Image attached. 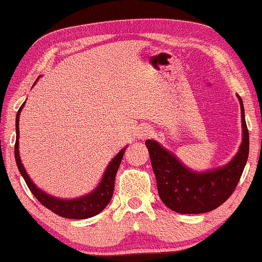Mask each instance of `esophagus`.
I'll return each instance as SVG.
<instances>
[{
	"label": "esophagus",
	"mask_w": 262,
	"mask_h": 262,
	"mask_svg": "<svg viewBox=\"0 0 262 262\" xmlns=\"http://www.w3.org/2000/svg\"><path fill=\"white\" fill-rule=\"evenodd\" d=\"M150 135H151V130L148 126H143V127L139 128V131H138V137L139 138H142V139L148 138Z\"/></svg>",
	"instance_id": "1"
}]
</instances>
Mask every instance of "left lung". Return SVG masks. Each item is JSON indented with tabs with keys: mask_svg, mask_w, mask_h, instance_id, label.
<instances>
[{
	"mask_svg": "<svg viewBox=\"0 0 262 262\" xmlns=\"http://www.w3.org/2000/svg\"><path fill=\"white\" fill-rule=\"evenodd\" d=\"M238 100L242 112V144L235 158L223 167L206 172L191 171L158 142L145 141L159 196L169 209L182 214L207 213L222 206L235 191L249 154V132L242 98L238 96Z\"/></svg>",
	"mask_w": 262,
	"mask_h": 262,
	"instance_id": "8db88e82",
	"label": "left lung"
}]
</instances>
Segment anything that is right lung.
<instances>
[{
  "instance_id": "add662e5",
  "label": "right lung",
  "mask_w": 262,
  "mask_h": 262,
  "mask_svg": "<svg viewBox=\"0 0 262 262\" xmlns=\"http://www.w3.org/2000/svg\"><path fill=\"white\" fill-rule=\"evenodd\" d=\"M24 104L19 108L18 113H16V120H15V130H16V139H15V147H14V155H15V161L16 166L20 174L23 176L24 181L29 186L30 191L33 193V196L42 203L44 207L52 210L53 213L57 214V215L62 216V218H69V219H86L91 218V216L97 215L98 213H101L104 209L108 203H110L112 196H113L114 191V181L115 176H117L118 168L120 166L121 159L125 154L126 147L121 149L120 151L115 155V158L110 162L108 167L104 172L103 177H102V181L100 184L97 185V188L88 193L85 196H81V198L73 199V200H62V199H56L54 196H50L48 193H46L43 190L37 188L35 183L31 181L29 174L25 171V167L20 161L19 156V117L20 112H21Z\"/></svg>"
}]
</instances>
